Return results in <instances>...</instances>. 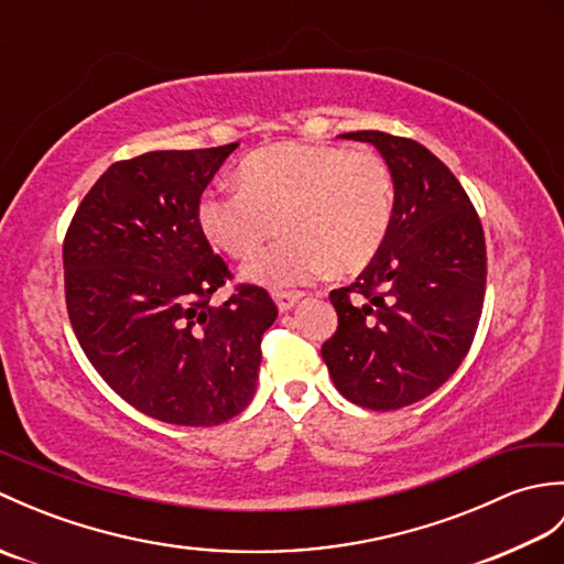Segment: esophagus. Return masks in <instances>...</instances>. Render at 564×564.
<instances>
[{
    "instance_id": "esophagus-1",
    "label": "esophagus",
    "mask_w": 564,
    "mask_h": 564,
    "mask_svg": "<svg viewBox=\"0 0 564 564\" xmlns=\"http://www.w3.org/2000/svg\"><path fill=\"white\" fill-rule=\"evenodd\" d=\"M303 297V293H297V291H273V301H275V305H279V310L281 313H289V310L301 301Z\"/></svg>"
}]
</instances>
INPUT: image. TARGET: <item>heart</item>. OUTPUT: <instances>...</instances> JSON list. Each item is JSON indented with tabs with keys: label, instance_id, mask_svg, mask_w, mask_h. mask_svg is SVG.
I'll use <instances>...</instances> for the list:
<instances>
[{
	"label": "heart",
	"instance_id": "obj_1",
	"mask_svg": "<svg viewBox=\"0 0 564 564\" xmlns=\"http://www.w3.org/2000/svg\"><path fill=\"white\" fill-rule=\"evenodd\" d=\"M239 188L210 191L198 203L200 230L232 259H247L275 232L285 235L245 263L242 275L289 289L364 271L386 245L394 215L390 166L370 150L327 142H279L251 152Z\"/></svg>",
	"mask_w": 564,
	"mask_h": 564
}]
</instances>
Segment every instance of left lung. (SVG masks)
Wrapping results in <instances>:
<instances>
[{
    "label": "left lung",
    "mask_w": 564,
    "mask_h": 564,
    "mask_svg": "<svg viewBox=\"0 0 564 564\" xmlns=\"http://www.w3.org/2000/svg\"><path fill=\"white\" fill-rule=\"evenodd\" d=\"M341 138L382 154L394 215L378 257L329 293L339 327L322 358L346 400L390 412L438 390L470 351L485 303V232L458 178L416 140L380 130Z\"/></svg>",
    "instance_id": "obj_1"
}]
</instances>
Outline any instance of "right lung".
Returning a JSON list of instances; mask_svg holds the SVG:
<instances>
[{
	"label": "right lung",
	"instance_id": "add662e5",
	"mask_svg": "<svg viewBox=\"0 0 564 564\" xmlns=\"http://www.w3.org/2000/svg\"><path fill=\"white\" fill-rule=\"evenodd\" d=\"M235 150L116 162L65 235V301L82 351L116 394L166 424L215 426L242 412L279 315L249 283L210 303L232 273L200 230L198 203Z\"/></svg>",
	"mask_w": 564,
	"mask_h": 564
}]
</instances>
